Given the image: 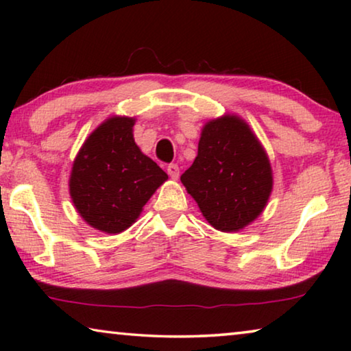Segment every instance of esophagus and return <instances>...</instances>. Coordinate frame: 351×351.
Listing matches in <instances>:
<instances>
[{
  "label": "esophagus",
  "mask_w": 351,
  "mask_h": 351,
  "mask_svg": "<svg viewBox=\"0 0 351 351\" xmlns=\"http://www.w3.org/2000/svg\"><path fill=\"white\" fill-rule=\"evenodd\" d=\"M167 173L171 180H178V178H180V167H178L176 164H169Z\"/></svg>",
  "instance_id": "34e87169"
}]
</instances>
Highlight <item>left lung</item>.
Here are the masks:
<instances>
[{"mask_svg": "<svg viewBox=\"0 0 351 351\" xmlns=\"http://www.w3.org/2000/svg\"><path fill=\"white\" fill-rule=\"evenodd\" d=\"M181 182L212 228L239 232L268 204L274 176L265 147L237 114H223L201 128L198 154Z\"/></svg>", "mask_w": 351, "mask_h": 351, "instance_id": "obj_1", "label": "left lung"}]
</instances>
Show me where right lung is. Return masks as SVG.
Segmentation results:
<instances>
[{
	"mask_svg": "<svg viewBox=\"0 0 351 351\" xmlns=\"http://www.w3.org/2000/svg\"><path fill=\"white\" fill-rule=\"evenodd\" d=\"M136 119L111 116L83 142L69 175V195L83 221L105 234L136 223L147 201L169 180L133 138Z\"/></svg>",
	"mask_w": 351,
	"mask_h": 351,
	"instance_id": "add662e5",
	"label": "right lung"
}]
</instances>
